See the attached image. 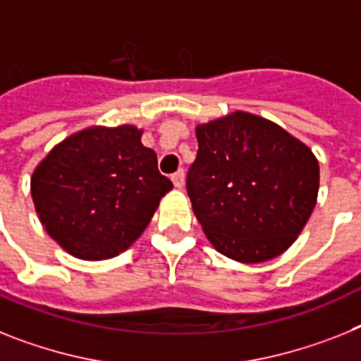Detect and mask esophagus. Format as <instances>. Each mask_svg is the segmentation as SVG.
<instances>
[{"mask_svg":"<svg viewBox=\"0 0 361 361\" xmlns=\"http://www.w3.org/2000/svg\"><path fill=\"white\" fill-rule=\"evenodd\" d=\"M171 180H173L175 188H183L184 186V171H183V169L175 171V173L171 175Z\"/></svg>","mask_w":361,"mask_h":361,"instance_id":"34e87169","label":"esophagus"}]
</instances>
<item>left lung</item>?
Wrapping results in <instances>:
<instances>
[{
	"instance_id": "left-lung-1",
	"label": "left lung",
	"mask_w": 361,
	"mask_h": 361,
	"mask_svg": "<svg viewBox=\"0 0 361 361\" xmlns=\"http://www.w3.org/2000/svg\"><path fill=\"white\" fill-rule=\"evenodd\" d=\"M186 190L214 247L241 264L282 255L314 212L319 162L281 125L236 110L195 129Z\"/></svg>"
}]
</instances>
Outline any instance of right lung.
Here are the masks:
<instances>
[{
  "instance_id": "1",
  "label": "right lung",
  "mask_w": 361,
  "mask_h": 361,
  "mask_svg": "<svg viewBox=\"0 0 361 361\" xmlns=\"http://www.w3.org/2000/svg\"><path fill=\"white\" fill-rule=\"evenodd\" d=\"M173 188L134 125L90 127L47 153L31 177L46 232L71 256L106 260L127 251Z\"/></svg>"
}]
</instances>
